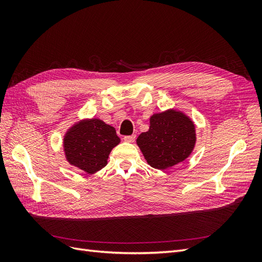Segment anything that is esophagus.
I'll use <instances>...</instances> for the list:
<instances>
[{
  "label": "esophagus",
  "mask_w": 262,
  "mask_h": 262,
  "mask_svg": "<svg viewBox=\"0 0 262 262\" xmlns=\"http://www.w3.org/2000/svg\"><path fill=\"white\" fill-rule=\"evenodd\" d=\"M123 140L125 142H129V143H132V142H134V140H136V136H125Z\"/></svg>",
  "instance_id": "obj_1"
}]
</instances>
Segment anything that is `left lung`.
I'll use <instances>...</instances> for the list:
<instances>
[{
    "instance_id": "obj_1",
    "label": "left lung",
    "mask_w": 262,
    "mask_h": 262,
    "mask_svg": "<svg viewBox=\"0 0 262 262\" xmlns=\"http://www.w3.org/2000/svg\"><path fill=\"white\" fill-rule=\"evenodd\" d=\"M149 123V130L140 134L137 143L153 168H170L191 154L195 131L192 121L185 115L168 110L153 115Z\"/></svg>"
}]
</instances>
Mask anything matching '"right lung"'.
<instances>
[{"instance_id": "1", "label": "right lung", "mask_w": 262, "mask_h": 262, "mask_svg": "<svg viewBox=\"0 0 262 262\" xmlns=\"http://www.w3.org/2000/svg\"><path fill=\"white\" fill-rule=\"evenodd\" d=\"M120 139L114 126L99 119L76 124L64 138V150L71 165L94 173L107 165L108 155Z\"/></svg>"}]
</instances>
